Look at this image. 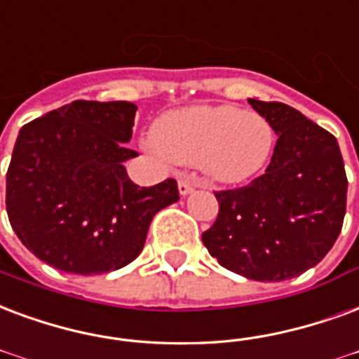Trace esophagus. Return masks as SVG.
Segmentation results:
<instances>
[{"label": "esophagus", "mask_w": 359, "mask_h": 359, "mask_svg": "<svg viewBox=\"0 0 359 359\" xmlns=\"http://www.w3.org/2000/svg\"><path fill=\"white\" fill-rule=\"evenodd\" d=\"M200 187V180L194 179V177H180L179 179V192L180 196H188L194 192V188Z\"/></svg>", "instance_id": "1"}]
</instances>
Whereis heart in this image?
Listing matches in <instances>:
<instances>
[{"label": "heart", "instance_id": "heart-1", "mask_svg": "<svg viewBox=\"0 0 359 359\" xmlns=\"http://www.w3.org/2000/svg\"><path fill=\"white\" fill-rule=\"evenodd\" d=\"M150 139L161 156L200 165L217 182L238 184L264 169L276 131L266 118L236 106H194L161 116Z\"/></svg>", "mask_w": 359, "mask_h": 359}]
</instances>
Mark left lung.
Masks as SVG:
<instances>
[{
  "label": "left lung",
  "mask_w": 359,
  "mask_h": 359,
  "mask_svg": "<svg viewBox=\"0 0 359 359\" xmlns=\"http://www.w3.org/2000/svg\"><path fill=\"white\" fill-rule=\"evenodd\" d=\"M278 142L270 165L247 187L215 192L219 217L203 245L230 272L255 281L291 280L316 266L339 238L346 172L337 139L283 102L249 98Z\"/></svg>",
  "instance_id": "obj_1"
}]
</instances>
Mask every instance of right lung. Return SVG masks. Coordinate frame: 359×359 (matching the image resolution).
Masks as SVG:
<instances>
[{"label":"right lung","instance_id":"1","mask_svg":"<svg viewBox=\"0 0 359 359\" xmlns=\"http://www.w3.org/2000/svg\"><path fill=\"white\" fill-rule=\"evenodd\" d=\"M137 106L74 100L20 129L5 205L18 240L68 274H104L142 251L154 215L179 200L177 180L139 188L123 161Z\"/></svg>","mask_w":359,"mask_h":359}]
</instances>
